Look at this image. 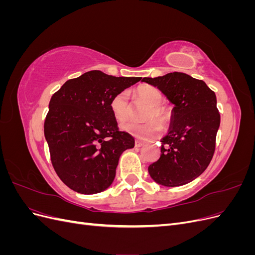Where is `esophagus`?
<instances>
[{
	"mask_svg": "<svg viewBox=\"0 0 255 255\" xmlns=\"http://www.w3.org/2000/svg\"><path fill=\"white\" fill-rule=\"evenodd\" d=\"M143 144H144V142L141 140H138V139L135 140V146H137V148H139V146H141Z\"/></svg>",
	"mask_w": 255,
	"mask_h": 255,
	"instance_id": "34e87169",
	"label": "esophagus"
}]
</instances>
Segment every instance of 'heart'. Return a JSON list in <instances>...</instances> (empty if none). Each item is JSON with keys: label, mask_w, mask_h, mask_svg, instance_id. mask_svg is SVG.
<instances>
[{"label": "heart", "mask_w": 255, "mask_h": 255, "mask_svg": "<svg viewBox=\"0 0 255 255\" xmlns=\"http://www.w3.org/2000/svg\"><path fill=\"white\" fill-rule=\"evenodd\" d=\"M137 100L149 105L145 111L143 119L148 120L143 123L135 121H125L130 116L128 94L126 91L119 92L112 99L110 107L116 120L125 121L121 123V129L138 138H152L160 132V127L165 128L170 125L172 112L170 107L164 104L163 94L156 87L151 85H141L135 91Z\"/></svg>", "instance_id": "1"}]
</instances>
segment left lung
<instances>
[{
    "label": "left lung",
    "mask_w": 255,
    "mask_h": 255,
    "mask_svg": "<svg viewBox=\"0 0 255 255\" xmlns=\"http://www.w3.org/2000/svg\"><path fill=\"white\" fill-rule=\"evenodd\" d=\"M142 82L157 87L174 104L160 157L148 168L151 177L168 187L194 181L210 165L216 148L220 114L215 92L202 80L182 72L143 78Z\"/></svg>",
    "instance_id": "left-lung-1"
}]
</instances>
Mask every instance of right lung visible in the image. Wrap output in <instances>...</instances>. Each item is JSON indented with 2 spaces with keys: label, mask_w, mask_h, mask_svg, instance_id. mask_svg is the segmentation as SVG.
Wrapping results in <instances>:
<instances>
[{
  "label": "right lung",
  "mask_w": 255,
  "mask_h": 255,
  "mask_svg": "<svg viewBox=\"0 0 255 255\" xmlns=\"http://www.w3.org/2000/svg\"><path fill=\"white\" fill-rule=\"evenodd\" d=\"M140 80L92 70L67 81L52 96L44 136L54 170L69 188L89 195L113 183L120 155L135 140L119 130L110 104Z\"/></svg>",
  "instance_id": "obj_1"
}]
</instances>
